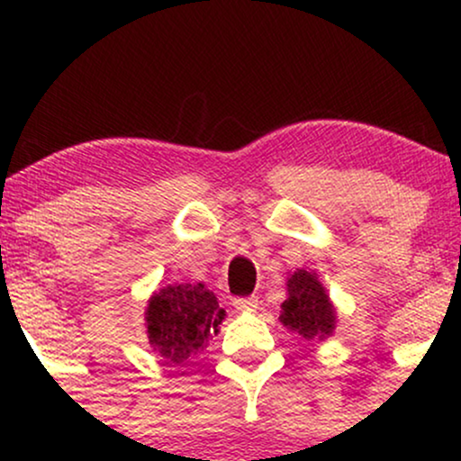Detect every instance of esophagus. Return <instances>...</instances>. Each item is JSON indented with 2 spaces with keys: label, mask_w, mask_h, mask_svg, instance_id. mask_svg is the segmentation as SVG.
I'll list each match as a JSON object with an SVG mask.
<instances>
[{
  "label": "esophagus",
  "mask_w": 461,
  "mask_h": 461,
  "mask_svg": "<svg viewBox=\"0 0 461 461\" xmlns=\"http://www.w3.org/2000/svg\"><path fill=\"white\" fill-rule=\"evenodd\" d=\"M231 305L238 312H253L258 308V299L256 297H236L234 301H231Z\"/></svg>",
  "instance_id": "1"
}]
</instances>
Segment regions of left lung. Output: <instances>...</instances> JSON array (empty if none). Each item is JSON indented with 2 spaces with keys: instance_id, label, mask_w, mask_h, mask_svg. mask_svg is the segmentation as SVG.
Returning a JSON list of instances; mask_svg holds the SVG:
<instances>
[{
  "instance_id": "8db88e82",
  "label": "left lung",
  "mask_w": 461,
  "mask_h": 461,
  "mask_svg": "<svg viewBox=\"0 0 461 461\" xmlns=\"http://www.w3.org/2000/svg\"><path fill=\"white\" fill-rule=\"evenodd\" d=\"M288 299L284 301L282 322L305 340L327 338L333 331V308L314 273L297 271L288 277Z\"/></svg>"
}]
</instances>
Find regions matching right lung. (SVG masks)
Wrapping results in <instances>:
<instances>
[{
    "instance_id": "1",
    "label": "right lung",
    "mask_w": 461,
    "mask_h": 461,
    "mask_svg": "<svg viewBox=\"0 0 461 461\" xmlns=\"http://www.w3.org/2000/svg\"><path fill=\"white\" fill-rule=\"evenodd\" d=\"M223 316L219 301L203 284L167 285L147 305V338L164 364L176 366L208 345Z\"/></svg>"
}]
</instances>
